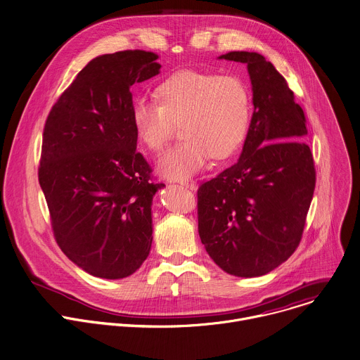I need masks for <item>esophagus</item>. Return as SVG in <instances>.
Returning <instances> with one entry per match:
<instances>
[{
	"label": "esophagus",
	"mask_w": 360,
	"mask_h": 360,
	"mask_svg": "<svg viewBox=\"0 0 360 360\" xmlns=\"http://www.w3.org/2000/svg\"><path fill=\"white\" fill-rule=\"evenodd\" d=\"M179 185L185 186V188H191V189H196V182H193L192 179H179L178 181Z\"/></svg>",
	"instance_id": "esophagus-1"
}]
</instances>
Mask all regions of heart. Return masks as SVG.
<instances>
[{
    "mask_svg": "<svg viewBox=\"0 0 360 360\" xmlns=\"http://www.w3.org/2000/svg\"><path fill=\"white\" fill-rule=\"evenodd\" d=\"M154 97L134 101L131 122L139 140L154 153L165 147L172 124L179 123L182 140L157 162L164 178L186 179L209 157H231L248 136L253 103L240 77L186 69L164 79Z\"/></svg>",
    "mask_w": 360,
    "mask_h": 360,
    "instance_id": "obj_1",
    "label": "heart"
}]
</instances>
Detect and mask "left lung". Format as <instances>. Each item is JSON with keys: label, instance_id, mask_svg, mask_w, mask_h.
I'll return each instance as SVG.
<instances>
[{"label": "left lung", "instance_id": "8db88e82", "mask_svg": "<svg viewBox=\"0 0 360 360\" xmlns=\"http://www.w3.org/2000/svg\"><path fill=\"white\" fill-rule=\"evenodd\" d=\"M219 59L248 65L255 111L238 161L198 189V230L227 274L260 277L298 248L315 188L305 115L285 79L257 52Z\"/></svg>", "mask_w": 360, "mask_h": 360}]
</instances>
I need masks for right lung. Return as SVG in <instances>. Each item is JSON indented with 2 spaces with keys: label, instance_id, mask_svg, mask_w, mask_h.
I'll list each match as a JSON object with an SVG mask.
<instances>
[{
  "label": "right lung",
  "instance_id": "1",
  "mask_svg": "<svg viewBox=\"0 0 360 360\" xmlns=\"http://www.w3.org/2000/svg\"><path fill=\"white\" fill-rule=\"evenodd\" d=\"M158 56L123 51L91 59L52 107L39 185L66 257L90 276L136 273L153 245L151 168L137 153L134 83L160 73Z\"/></svg>",
  "mask_w": 360,
  "mask_h": 360
}]
</instances>
